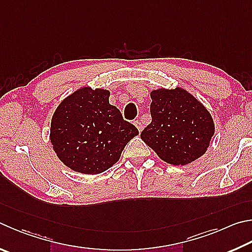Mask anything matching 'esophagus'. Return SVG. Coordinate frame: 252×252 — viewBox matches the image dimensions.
<instances>
[{
	"label": "esophagus",
	"instance_id": "obj_1",
	"mask_svg": "<svg viewBox=\"0 0 252 252\" xmlns=\"http://www.w3.org/2000/svg\"><path fill=\"white\" fill-rule=\"evenodd\" d=\"M133 125L136 126V129L139 130V132H142V130H143V126H142V125H141V122L139 121V120H136V121H134L133 122Z\"/></svg>",
	"mask_w": 252,
	"mask_h": 252
}]
</instances>
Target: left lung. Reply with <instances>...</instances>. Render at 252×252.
Returning a JSON list of instances; mask_svg holds the SVG:
<instances>
[{"label": "left lung", "mask_w": 252, "mask_h": 252, "mask_svg": "<svg viewBox=\"0 0 252 252\" xmlns=\"http://www.w3.org/2000/svg\"><path fill=\"white\" fill-rule=\"evenodd\" d=\"M152 122L141 139L171 165H186L206 153L215 133L212 114L182 87L151 91Z\"/></svg>", "instance_id": "left-lung-1"}]
</instances>
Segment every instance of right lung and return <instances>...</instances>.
<instances>
[{
  "mask_svg": "<svg viewBox=\"0 0 252 252\" xmlns=\"http://www.w3.org/2000/svg\"><path fill=\"white\" fill-rule=\"evenodd\" d=\"M110 91L81 87L58 104L49 140L58 158L70 170L95 175L114 165L127 142L139 134L109 103Z\"/></svg>",
  "mask_w": 252,
  "mask_h": 252,
  "instance_id": "add662e5",
  "label": "right lung"
}]
</instances>
